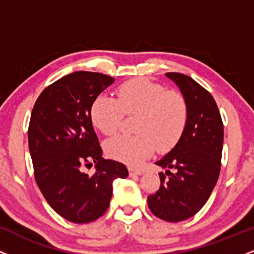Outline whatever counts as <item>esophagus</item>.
I'll return each instance as SVG.
<instances>
[{"mask_svg": "<svg viewBox=\"0 0 254 254\" xmlns=\"http://www.w3.org/2000/svg\"><path fill=\"white\" fill-rule=\"evenodd\" d=\"M129 174L130 176H141L142 171L135 170V168H132V167H129Z\"/></svg>", "mask_w": 254, "mask_h": 254, "instance_id": "esophagus-1", "label": "esophagus"}]
</instances>
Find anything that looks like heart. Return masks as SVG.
<instances>
[{
  "label": "heart",
  "instance_id": "heart-1",
  "mask_svg": "<svg viewBox=\"0 0 254 254\" xmlns=\"http://www.w3.org/2000/svg\"><path fill=\"white\" fill-rule=\"evenodd\" d=\"M125 116H136L135 135H118L105 142L106 155L138 167L157 149L166 153L180 141L189 123L190 109L186 98L178 90L143 77L122 83L116 99L98 95L89 107L93 127L104 135H113Z\"/></svg>",
  "mask_w": 254,
  "mask_h": 254
}]
</instances>
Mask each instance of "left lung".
I'll return each mask as SVG.
<instances>
[{"label": "left lung", "mask_w": 254, "mask_h": 254, "mask_svg": "<svg viewBox=\"0 0 254 254\" xmlns=\"http://www.w3.org/2000/svg\"><path fill=\"white\" fill-rule=\"evenodd\" d=\"M166 76L176 82L186 98L190 116L178 144L156 161L157 166L167 171L159 173L160 189L148 196V206L161 220L180 222L203 208L216 185L223 123L215 99L193 78L179 72H166Z\"/></svg>", "instance_id": "1"}]
</instances>
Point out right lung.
<instances>
[{
    "label": "right lung",
    "instance_id": "right-lung-1",
    "mask_svg": "<svg viewBox=\"0 0 254 254\" xmlns=\"http://www.w3.org/2000/svg\"><path fill=\"white\" fill-rule=\"evenodd\" d=\"M115 78L75 71L46 87L38 97L28 125V148L34 178L46 202L74 223L103 216L112 197V183L127 178L123 164L105 160L89 118L92 101ZM93 161L97 171H80Z\"/></svg>",
    "mask_w": 254,
    "mask_h": 254
}]
</instances>
